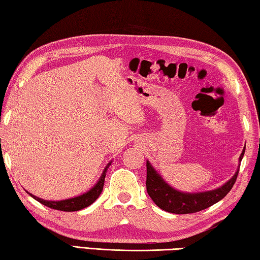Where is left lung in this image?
Listing matches in <instances>:
<instances>
[{
  "mask_svg": "<svg viewBox=\"0 0 260 260\" xmlns=\"http://www.w3.org/2000/svg\"><path fill=\"white\" fill-rule=\"evenodd\" d=\"M244 152L245 146L239 158L238 170H236L235 175L229 181H226L224 185L216 189L198 193H185L171 187L162 178L160 174L154 169V167L149 163V161H147V193L158 208L168 212L177 213V215H186V213H194L204 210V209L213 206L218 201H220L221 199H224L229 194L232 187H233L236 177L239 175L240 165L244 155Z\"/></svg>",
  "mask_w": 260,
  "mask_h": 260,
  "instance_id": "8db88e82",
  "label": "left lung"
}]
</instances>
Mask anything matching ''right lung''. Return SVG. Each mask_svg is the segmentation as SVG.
I'll return each mask as SVG.
<instances>
[{
    "instance_id": "1",
    "label": "right lung",
    "mask_w": 260,
    "mask_h": 260,
    "mask_svg": "<svg viewBox=\"0 0 260 260\" xmlns=\"http://www.w3.org/2000/svg\"><path fill=\"white\" fill-rule=\"evenodd\" d=\"M111 163H112V161L109 162L106 167H105L102 176H100V178L98 179V181L95 183L93 187L90 188L88 192L79 195V197L61 200V201H47V200H43L41 198L35 197V195L30 194L28 192L27 193H28L31 198L35 199L36 201H39L40 203L44 204L45 207L54 209V210L68 211V212L82 210V209L91 206V204H92L95 200L99 198V195L102 194L103 188H104V183H105V177H106V172H107V169L109 168V166H111Z\"/></svg>"
}]
</instances>
